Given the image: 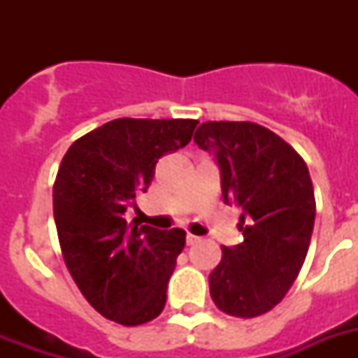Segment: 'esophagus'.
Masks as SVG:
<instances>
[{"label": "esophagus", "instance_id": "1", "mask_svg": "<svg viewBox=\"0 0 358 358\" xmlns=\"http://www.w3.org/2000/svg\"><path fill=\"white\" fill-rule=\"evenodd\" d=\"M199 239H201V238H199V236H193V234L185 236V241H187V245H195L196 241H199Z\"/></svg>", "mask_w": 358, "mask_h": 358}]
</instances>
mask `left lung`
Returning a JSON list of instances; mask_svg holds the SVG:
<instances>
[{"instance_id": "obj_1", "label": "left lung", "mask_w": 358, "mask_h": 358, "mask_svg": "<svg viewBox=\"0 0 358 358\" xmlns=\"http://www.w3.org/2000/svg\"><path fill=\"white\" fill-rule=\"evenodd\" d=\"M195 143L217 157L224 202L243 210V241L221 247L210 295L229 316H262L282 301L305 264L316 217L308 167L282 137L247 120L202 122Z\"/></svg>"}]
</instances>
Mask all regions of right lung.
Segmentation results:
<instances>
[{
	"mask_svg": "<svg viewBox=\"0 0 358 358\" xmlns=\"http://www.w3.org/2000/svg\"><path fill=\"white\" fill-rule=\"evenodd\" d=\"M199 120L115 119L72 143L53 184V217L70 275L91 306L126 327L152 322L185 245L182 229L128 223L157 159L184 148Z\"/></svg>",
	"mask_w": 358,
	"mask_h": 358,
	"instance_id": "add662e5",
	"label": "right lung"
}]
</instances>
